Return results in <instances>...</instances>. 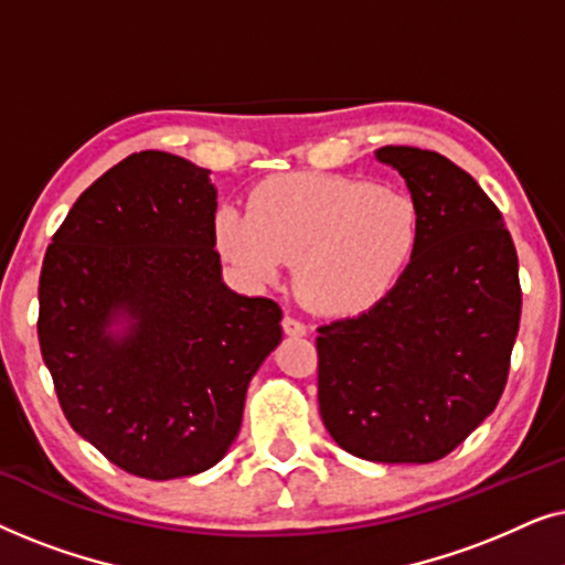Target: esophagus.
<instances>
[{"label": "esophagus", "instance_id": "obj_1", "mask_svg": "<svg viewBox=\"0 0 565 565\" xmlns=\"http://www.w3.org/2000/svg\"><path fill=\"white\" fill-rule=\"evenodd\" d=\"M282 331L288 337H306L308 334L306 323L298 321V319H292V316H285V319H282Z\"/></svg>", "mask_w": 565, "mask_h": 565}]
</instances>
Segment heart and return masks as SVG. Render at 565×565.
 Segmentation results:
<instances>
[{"label":"heart","mask_w":565,"mask_h":565,"mask_svg":"<svg viewBox=\"0 0 565 565\" xmlns=\"http://www.w3.org/2000/svg\"><path fill=\"white\" fill-rule=\"evenodd\" d=\"M215 246L238 280L275 285L292 262L298 296L327 316H358L396 290L419 244L404 190L347 174L296 172L252 192L249 211L221 205Z\"/></svg>","instance_id":"obj_1"}]
</instances>
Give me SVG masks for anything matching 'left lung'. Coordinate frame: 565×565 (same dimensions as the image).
Here are the masks:
<instances>
[{"label": "left lung", "mask_w": 565, "mask_h": 565, "mask_svg": "<svg viewBox=\"0 0 565 565\" xmlns=\"http://www.w3.org/2000/svg\"><path fill=\"white\" fill-rule=\"evenodd\" d=\"M375 159L404 177L419 244L388 298L319 329V408L354 458L419 466L497 408L520 331V265L499 207L450 159L414 146Z\"/></svg>", "instance_id": "obj_1"}]
</instances>
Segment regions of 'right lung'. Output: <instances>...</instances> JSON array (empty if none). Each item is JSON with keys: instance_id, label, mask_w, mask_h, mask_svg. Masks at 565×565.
Listing matches in <instances>:
<instances>
[{"instance_id": "add662e5", "label": "right lung", "mask_w": 565, "mask_h": 565, "mask_svg": "<svg viewBox=\"0 0 565 565\" xmlns=\"http://www.w3.org/2000/svg\"><path fill=\"white\" fill-rule=\"evenodd\" d=\"M215 200L211 169L134 153L82 192L43 259L38 342L58 404L149 481L223 460L249 381L282 342L280 306L223 282Z\"/></svg>"}]
</instances>
